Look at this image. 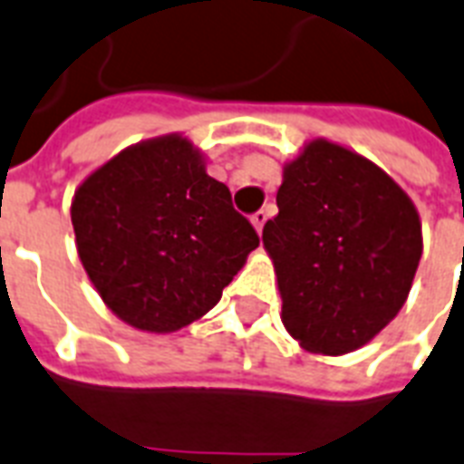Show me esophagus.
Wrapping results in <instances>:
<instances>
[{
	"instance_id": "esophagus-1",
	"label": "esophagus",
	"mask_w": 464,
	"mask_h": 464,
	"mask_svg": "<svg viewBox=\"0 0 464 464\" xmlns=\"http://www.w3.org/2000/svg\"><path fill=\"white\" fill-rule=\"evenodd\" d=\"M266 220H268V210H256V213L251 215V222H254L256 232H261L263 225H266Z\"/></svg>"
}]
</instances>
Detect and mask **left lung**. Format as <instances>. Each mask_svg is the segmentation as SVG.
Listing matches in <instances>:
<instances>
[{
    "instance_id": "left-lung-1",
    "label": "left lung",
    "mask_w": 464,
    "mask_h": 464,
    "mask_svg": "<svg viewBox=\"0 0 464 464\" xmlns=\"http://www.w3.org/2000/svg\"><path fill=\"white\" fill-rule=\"evenodd\" d=\"M263 227L283 324L314 354H347L398 316L421 258L412 198L364 155L314 139L283 169Z\"/></svg>"
}]
</instances>
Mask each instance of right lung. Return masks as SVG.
Masks as SVG:
<instances>
[{
	"label": "right lung",
	"instance_id": "add662e5",
	"mask_svg": "<svg viewBox=\"0 0 464 464\" xmlns=\"http://www.w3.org/2000/svg\"><path fill=\"white\" fill-rule=\"evenodd\" d=\"M72 225L107 309L146 333H174L208 314L258 246L229 188L181 133L140 140L88 174Z\"/></svg>",
	"mask_w": 464,
	"mask_h": 464
}]
</instances>
